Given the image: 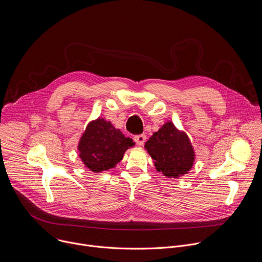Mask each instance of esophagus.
<instances>
[{
  "label": "esophagus",
  "mask_w": 262,
  "mask_h": 262,
  "mask_svg": "<svg viewBox=\"0 0 262 262\" xmlns=\"http://www.w3.org/2000/svg\"><path fill=\"white\" fill-rule=\"evenodd\" d=\"M134 141L136 142L137 145L143 146L145 141H146V136L145 135H137V136L134 137Z\"/></svg>",
  "instance_id": "1"
}]
</instances>
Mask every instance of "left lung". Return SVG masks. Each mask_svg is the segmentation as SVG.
<instances>
[{"instance_id":"1","label":"left lung","mask_w":262,"mask_h":262,"mask_svg":"<svg viewBox=\"0 0 262 262\" xmlns=\"http://www.w3.org/2000/svg\"><path fill=\"white\" fill-rule=\"evenodd\" d=\"M145 148L155 160L157 170L169 178L186 174L194 164L195 154L188 136L172 122L165 123L145 143Z\"/></svg>"}]
</instances>
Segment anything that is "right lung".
<instances>
[{"label": "right lung", "mask_w": 262, "mask_h": 262, "mask_svg": "<svg viewBox=\"0 0 262 262\" xmlns=\"http://www.w3.org/2000/svg\"><path fill=\"white\" fill-rule=\"evenodd\" d=\"M134 145L133 139L125 138L110 121L98 118L88 124L80 140V158L89 170L98 173L114 168Z\"/></svg>", "instance_id": "obj_1"}]
</instances>
